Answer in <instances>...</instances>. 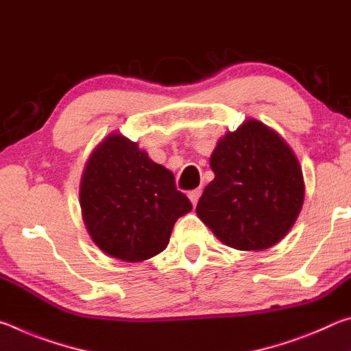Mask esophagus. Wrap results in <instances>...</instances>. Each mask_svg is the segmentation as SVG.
Returning <instances> with one entry per match:
<instances>
[{
  "mask_svg": "<svg viewBox=\"0 0 351 351\" xmlns=\"http://www.w3.org/2000/svg\"><path fill=\"white\" fill-rule=\"evenodd\" d=\"M199 197H201V189H195V190H192V192H189V198H190V201H192L193 206H197Z\"/></svg>",
  "mask_w": 351,
  "mask_h": 351,
  "instance_id": "34e87169",
  "label": "esophagus"
}]
</instances>
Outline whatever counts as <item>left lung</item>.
<instances>
[{
	"instance_id": "left-lung-1",
	"label": "left lung",
	"mask_w": 351,
	"mask_h": 351,
	"mask_svg": "<svg viewBox=\"0 0 351 351\" xmlns=\"http://www.w3.org/2000/svg\"><path fill=\"white\" fill-rule=\"evenodd\" d=\"M213 181L197 213L218 240L263 251L293 228L304 204V175L280 136L255 119L228 132L210 156Z\"/></svg>"
}]
</instances>
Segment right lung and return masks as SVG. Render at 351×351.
<instances>
[{
    "label": "right lung",
    "instance_id": "right-lung-1",
    "mask_svg": "<svg viewBox=\"0 0 351 351\" xmlns=\"http://www.w3.org/2000/svg\"><path fill=\"white\" fill-rule=\"evenodd\" d=\"M80 207L93 241L111 257L134 263L167 247L176 219L192 203L170 170L153 162L138 142L112 133L88 159Z\"/></svg>",
    "mask_w": 351,
    "mask_h": 351
}]
</instances>
